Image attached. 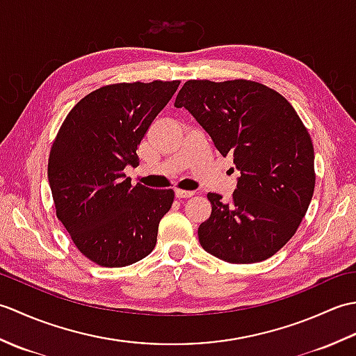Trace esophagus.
I'll return each mask as SVG.
<instances>
[{"label":"esophagus","instance_id":"esophagus-1","mask_svg":"<svg viewBox=\"0 0 356 356\" xmlns=\"http://www.w3.org/2000/svg\"><path fill=\"white\" fill-rule=\"evenodd\" d=\"M194 193L193 191H186V190H176V197L177 199H188L193 197Z\"/></svg>","mask_w":356,"mask_h":356}]
</instances>
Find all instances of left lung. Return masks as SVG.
Wrapping results in <instances>:
<instances>
[{"instance_id":"8db88e82","label":"left lung","mask_w":356,"mask_h":356,"mask_svg":"<svg viewBox=\"0 0 356 356\" xmlns=\"http://www.w3.org/2000/svg\"><path fill=\"white\" fill-rule=\"evenodd\" d=\"M211 136L240 177L229 202L208 193L211 216L199 241L228 263H259L277 254L306 216L315 188L314 145L297 111L260 82L186 81L174 102Z\"/></svg>"}]
</instances>
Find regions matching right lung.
Masks as SVG:
<instances>
[{
    "instance_id": "add662e5",
    "label": "right lung",
    "mask_w": 356,
    "mask_h": 356,
    "mask_svg": "<svg viewBox=\"0 0 356 356\" xmlns=\"http://www.w3.org/2000/svg\"><path fill=\"white\" fill-rule=\"evenodd\" d=\"M180 81L104 86L74 105L49 154V184L58 220L74 246L104 268H122L153 251L172 190L131 185L127 165Z\"/></svg>"
}]
</instances>
